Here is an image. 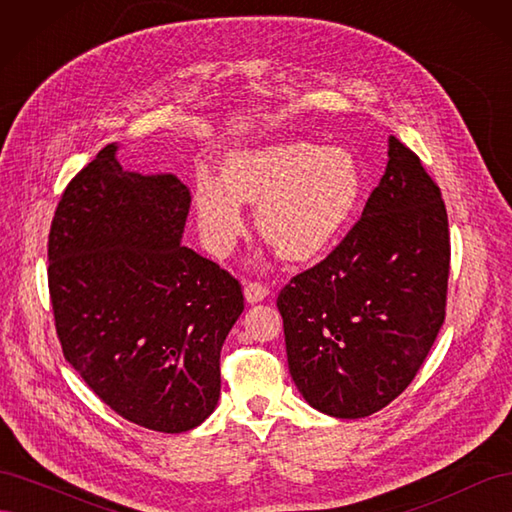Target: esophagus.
Returning <instances> with one entry per match:
<instances>
[{
    "mask_svg": "<svg viewBox=\"0 0 512 512\" xmlns=\"http://www.w3.org/2000/svg\"><path fill=\"white\" fill-rule=\"evenodd\" d=\"M245 299H247V303H258V301H262L269 294V290H267V286L265 284H260V282H247L245 284Z\"/></svg>",
    "mask_w": 512,
    "mask_h": 512,
    "instance_id": "esophagus-1",
    "label": "esophagus"
}]
</instances>
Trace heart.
Returning <instances> with one entry per match:
<instances>
[{
    "mask_svg": "<svg viewBox=\"0 0 512 512\" xmlns=\"http://www.w3.org/2000/svg\"><path fill=\"white\" fill-rule=\"evenodd\" d=\"M363 170L344 147L286 141L237 151L224 177L203 170L194 203L200 235L226 256L245 230L243 203L258 205L256 226L277 252L294 262L320 256L342 235L363 196Z\"/></svg>",
    "mask_w": 512,
    "mask_h": 512,
    "instance_id": "1",
    "label": "heart"
}]
</instances>
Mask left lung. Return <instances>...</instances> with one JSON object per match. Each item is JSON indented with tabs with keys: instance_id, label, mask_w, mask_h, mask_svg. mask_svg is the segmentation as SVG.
<instances>
[{
	"instance_id": "obj_1",
	"label": "left lung",
	"mask_w": 512,
	"mask_h": 512,
	"mask_svg": "<svg viewBox=\"0 0 512 512\" xmlns=\"http://www.w3.org/2000/svg\"><path fill=\"white\" fill-rule=\"evenodd\" d=\"M448 269L440 188L391 136L361 220L277 297L290 376L307 404L363 418L404 393L444 322Z\"/></svg>"
}]
</instances>
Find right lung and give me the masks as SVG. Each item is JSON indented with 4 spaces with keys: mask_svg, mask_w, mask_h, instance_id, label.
Wrapping results in <instances>:
<instances>
[{
    "mask_svg": "<svg viewBox=\"0 0 512 512\" xmlns=\"http://www.w3.org/2000/svg\"><path fill=\"white\" fill-rule=\"evenodd\" d=\"M106 145L61 194L49 292L66 361L141 427H198L220 399V352L241 284L181 245L192 196L175 175L123 170Z\"/></svg>",
    "mask_w": 512,
    "mask_h": 512,
    "instance_id": "obj_1",
    "label": "right lung"
}]
</instances>
